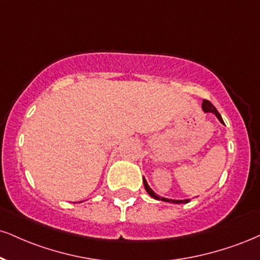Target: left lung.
Returning <instances> with one entry per match:
<instances>
[{
	"label": "left lung",
	"mask_w": 260,
	"mask_h": 260,
	"mask_svg": "<svg viewBox=\"0 0 260 260\" xmlns=\"http://www.w3.org/2000/svg\"><path fill=\"white\" fill-rule=\"evenodd\" d=\"M202 110L205 111V112H212V114H214L215 116H217L218 120H219V121L221 122V123L224 124V121H223V118H221L220 114H219V112H218V110H217V109L214 108V105L212 104L211 102H208V100H203V102H202ZM143 183H144V187H145L146 192H148L149 195L151 196L152 199H155V200H160V201H165V202L177 203V205H180V203H187V202H190V200H189V199H185V200H173V199H166V198H162V196H158L157 193H156V192L154 191V190H152L151 187L149 186L148 181H146V179H145V178H144V177H143Z\"/></svg>",
	"instance_id": "left-lung-1"
}]
</instances>
